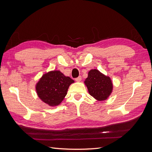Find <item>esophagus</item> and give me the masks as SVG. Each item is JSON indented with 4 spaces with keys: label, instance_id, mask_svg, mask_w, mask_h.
<instances>
[{
    "label": "esophagus",
    "instance_id": "esophagus-1",
    "mask_svg": "<svg viewBox=\"0 0 152 152\" xmlns=\"http://www.w3.org/2000/svg\"><path fill=\"white\" fill-rule=\"evenodd\" d=\"M81 80H82V77L80 75L79 76V77H78L77 78H76V79H75V80L77 82H80Z\"/></svg>",
    "mask_w": 152,
    "mask_h": 152
}]
</instances>
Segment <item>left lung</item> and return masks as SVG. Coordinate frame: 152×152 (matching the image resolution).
I'll return each mask as SVG.
<instances>
[{"label": "left lung", "instance_id": "1", "mask_svg": "<svg viewBox=\"0 0 152 152\" xmlns=\"http://www.w3.org/2000/svg\"><path fill=\"white\" fill-rule=\"evenodd\" d=\"M84 83L89 94L99 101L107 99L111 94L113 85L110 77L102 74L98 70H91Z\"/></svg>", "mask_w": 152, "mask_h": 152}]
</instances>
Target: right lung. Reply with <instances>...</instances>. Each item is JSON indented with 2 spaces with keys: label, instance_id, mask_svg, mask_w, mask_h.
<instances>
[{
  "label": "right lung",
  "instance_id": "add662e5",
  "mask_svg": "<svg viewBox=\"0 0 152 152\" xmlns=\"http://www.w3.org/2000/svg\"><path fill=\"white\" fill-rule=\"evenodd\" d=\"M74 82L60 71H52L44 74L36 86L39 97L50 106H57L67 94L70 85Z\"/></svg>",
  "mask_w": 152,
  "mask_h": 152
}]
</instances>
